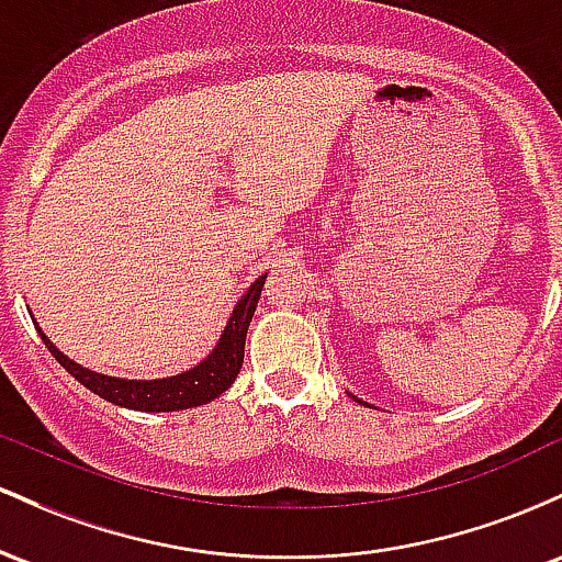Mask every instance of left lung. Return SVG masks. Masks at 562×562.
<instances>
[{
	"mask_svg": "<svg viewBox=\"0 0 562 562\" xmlns=\"http://www.w3.org/2000/svg\"><path fill=\"white\" fill-rule=\"evenodd\" d=\"M352 398H356V395H352ZM356 401H358V398H356ZM358 403H361V401H358Z\"/></svg>",
	"mask_w": 562,
	"mask_h": 562,
	"instance_id": "1",
	"label": "left lung"
}]
</instances>
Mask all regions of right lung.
Segmentation results:
<instances>
[{
	"label": "right lung",
	"instance_id": "1",
	"mask_svg": "<svg viewBox=\"0 0 562 562\" xmlns=\"http://www.w3.org/2000/svg\"><path fill=\"white\" fill-rule=\"evenodd\" d=\"M265 279H268V273L251 283L247 294L238 300V305L233 307L228 318V326L220 334V342L214 345L210 356H206L199 366H193V369L182 371L178 376H167V380H119V376L98 374V371L85 369V366L74 363L71 358L63 356V352L49 342L47 334L40 329L36 321L34 326L36 331H40L42 342L47 345L49 352H53L55 361H58L74 380H79L87 390L100 395V398L124 408H135V412H182V408L204 406V403L214 401L220 393H225V390L236 382L244 363V342H247L249 321L251 315H255Z\"/></svg>",
	"mask_w": 562,
	"mask_h": 562
}]
</instances>
